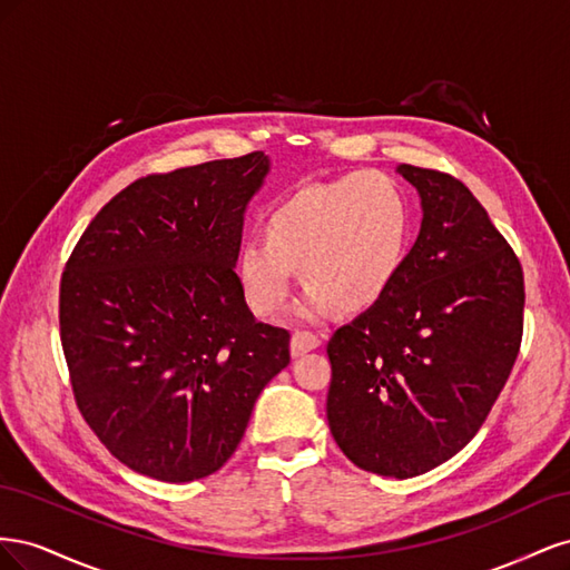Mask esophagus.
Returning a JSON list of instances; mask_svg holds the SVG:
<instances>
[{"mask_svg": "<svg viewBox=\"0 0 570 570\" xmlns=\"http://www.w3.org/2000/svg\"><path fill=\"white\" fill-rule=\"evenodd\" d=\"M318 347H321V337L314 333H304V331H297L295 335H292V342H289L292 356H304L306 352H314Z\"/></svg>", "mask_w": 570, "mask_h": 570, "instance_id": "obj_1", "label": "esophagus"}]
</instances>
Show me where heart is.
I'll list each match as a JSON object with an SVG mask.
<instances>
[{
    "instance_id": "1",
    "label": "heart",
    "mask_w": 570,
    "mask_h": 570,
    "mask_svg": "<svg viewBox=\"0 0 570 570\" xmlns=\"http://www.w3.org/2000/svg\"><path fill=\"white\" fill-rule=\"evenodd\" d=\"M409 230L404 193L377 170L302 185L268 212L266 237L239 247L237 281L258 316L283 308L295 268L308 283L299 318L327 316L335 306L344 314L366 312L400 273Z\"/></svg>"
}]
</instances>
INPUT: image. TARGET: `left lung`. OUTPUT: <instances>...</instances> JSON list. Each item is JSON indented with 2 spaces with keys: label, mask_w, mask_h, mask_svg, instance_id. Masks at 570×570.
<instances>
[{
  "label": "left lung",
  "mask_w": 570,
  "mask_h": 570,
  "mask_svg": "<svg viewBox=\"0 0 570 570\" xmlns=\"http://www.w3.org/2000/svg\"><path fill=\"white\" fill-rule=\"evenodd\" d=\"M421 233L387 295L327 342V425L352 463L413 478L485 423L523 337V268L461 180L402 164Z\"/></svg>",
  "instance_id": "obj_1"
}]
</instances>
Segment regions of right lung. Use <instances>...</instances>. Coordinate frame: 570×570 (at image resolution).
<instances>
[{"instance_id":"obj_1","label":"right lung","mask_w":570,"mask_h":570,"mask_svg":"<svg viewBox=\"0 0 570 570\" xmlns=\"http://www.w3.org/2000/svg\"><path fill=\"white\" fill-rule=\"evenodd\" d=\"M268 170L252 151L135 180L68 258L59 325L76 404L135 473H216L289 364V333L254 318L235 273Z\"/></svg>"}]
</instances>
